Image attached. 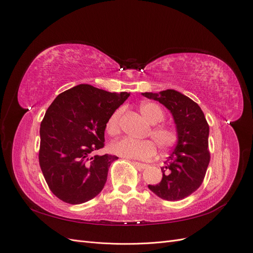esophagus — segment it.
Listing matches in <instances>:
<instances>
[{"label":"esophagus","mask_w":253,"mask_h":253,"mask_svg":"<svg viewBox=\"0 0 253 253\" xmlns=\"http://www.w3.org/2000/svg\"><path fill=\"white\" fill-rule=\"evenodd\" d=\"M135 165L140 168V169H145V168H148V165L147 164H142V163H139V162H134Z\"/></svg>","instance_id":"esophagus-1"}]
</instances>
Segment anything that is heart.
<instances>
[{
    "label": "heart",
    "instance_id": "heart-1",
    "mask_svg": "<svg viewBox=\"0 0 253 253\" xmlns=\"http://www.w3.org/2000/svg\"><path fill=\"white\" fill-rule=\"evenodd\" d=\"M122 110L115 111L106 122V131L112 136L120 132V116ZM140 113L151 125H157L164 119V113L158 105L154 103H143L140 106ZM152 138L162 150L171 148L177 140V134L173 128L168 126H156L151 132ZM111 151L115 155L125 158L151 159L155 155V145L151 140H135L125 137L115 140L111 144Z\"/></svg>",
    "mask_w": 253,
    "mask_h": 253
}]
</instances>
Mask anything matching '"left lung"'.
Wrapping results in <instances>:
<instances>
[{"label":"left lung","mask_w":253,"mask_h":253,"mask_svg":"<svg viewBox=\"0 0 253 253\" xmlns=\"http://www.w3.org/2000/svg\"><path fill=\"white\" fill-rule=\"evenodd\" d=\"M141 95L170 111L177 134L175 148L162 168V180L148 187L163 200H183L201 187L210 162L208 122L200 105L180 91L167 89Z\"/></svg>","instance_id":"8db88e82"}]
</instances>
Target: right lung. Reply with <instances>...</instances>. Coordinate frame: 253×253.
Returning a JSON list of instances; mask_svg holds the SVG:
<instances>
[{"instance_id": "obj_1", "label": "right lung", "mask_w": 253, "mask_h": 253, "mask_svg": "<svg viewBox=\"0 0 253 253\" xmlns=\"http://www.w3.org/2000/svg\"><path fill=\"white\" fill-rule=\"evenodd\" d=\"M129 96L79 84L57 96L40 127L39 163L59 200L71 205L90 201L103 189L114 155H94L104 147L111 115Z\"/></svg>"}]
</instances>
